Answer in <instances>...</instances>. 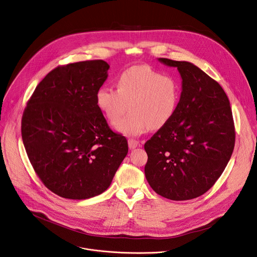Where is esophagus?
I'll return each mask as SVG.
<instances>
[{"mask_svg":"<svg viewBox=\"0 0 257 257\" xmlns=\"http://www.w3.org/2000/svg\"><path fill=\"white\" fill-rule=\"evenodd\" d=\"M128 145H129L130 149H135V148H137L139 146V142L137 140H135V139H129L128 140Z\"/></svg>","mask_w":257,"mask_h":257,"instance_id":"1","label":"esophagus"}]
</instances>
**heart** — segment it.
Returning <instances> with one entry per match:
<instances>
[{
  "label": "heart",
  "mask_w": 257,
  "mask_h": 257,
  "mask_svg": "<svg viewBox=\"0 0 257 257\" xmlns=\"http://www.w3.org/2000/svg\"><path fill=\"white\" fill-rule=\"evenodd\" d=\"M117 88L101 86L96 102L108 122L116 125L128 110L131 112L118 125L128 136H139L151 129H160L174 116L180 100L179 82L171 75L149 66H135L117 78Z\"/></svg>",
  "instance_id": "obj_1"
}]
</instances>
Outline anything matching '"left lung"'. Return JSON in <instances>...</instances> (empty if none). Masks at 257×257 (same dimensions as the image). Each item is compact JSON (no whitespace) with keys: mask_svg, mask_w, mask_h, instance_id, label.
Wrapping results in <instances>:
<instances>
[{"mask_svg":"<svg viewBox=\"0 0 257 257\" xmlns=\"http://www.w3.org/2000/svg\"><path fill=\"white\" fill-rule=\"evenodd\" d=\"M159 60L177 68L182 92L171 121L144 145L145 175L165 198L193 199L207 192L228 165L235 141L232 112L223 87L198 67Z\"/></svg>","mask_w":257,"mask_h":257,"instance_id":"8db88e82","label":"left lung"}]
</instances>
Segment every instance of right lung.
Returning <instances> with one entry per match:
<instances>
[{
    "label": "right lung",
    "mask_w": 257,
    "mask_h": 257,
    "mask_svg": "<svg viewBox=\"0 0 257 257\" xmlns=\"http://www.w3.org/2000/svg\"><path fill=\"white\" fill-rule=\"evenodd\" d=\"M109 65L88 60L58 66L38 84L22 118L29 162L42 183L67 199L104 192L128 153L96 102Z\"/></svg>",
    "instance_id": "add662e5"
}]
</instances>
